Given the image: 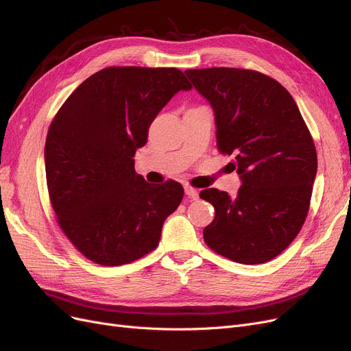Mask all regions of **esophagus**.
<instances>
[{
    "instance_id": "34e87169",
    "label": "esophagus",
    "mask_w": 351,
    "mask_h": 351,
    "mask_svg": "<svg viewBox=\"0 0 351 351\" xmlns=\"http://www.w3.org/2000/svg\"><path fill=\"white\" fill-rule=\"evenodd\" d=\"M185 195L188 197H191V199H197V196H199V195H197V191L192 186H185Z\"/></svg>"
}]
</instances>
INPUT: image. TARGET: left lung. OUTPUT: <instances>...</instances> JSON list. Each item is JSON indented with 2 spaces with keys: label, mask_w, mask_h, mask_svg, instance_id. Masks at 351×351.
Returning a JSON list of instances; mask_svg holds the SVG:
<instances>
[{
  "label": "left lung",
  "mask_w": 351,
  "mask_h": 351,
  "mask_svg": "<svg viewBox=\"0 0 351 351\" xmlns=\"http://www.w3.org/2000/svg\"><path fill=\"white\" fill-rule=\"evenodd\" d=\"M185 73L213 108L218 150L235 158L242 179L235 197L201 191L215 208L204 239L231 261L268 263L306 222L317 173L313 136L293 96L267 74L232 67Z\"/></svg>",
  "instance_id": "1"
}]
</instances>
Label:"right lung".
<instances>
[{"mask_svg":"<svg viewBox=\"0 0 351 351\" xmlns=\"http://www.w3.org/2000/svg\"><path fill=\"white\" fill-rule=\"evenodd\" d=\"M191 88L175 67H106L56 113L44 147L50 202L64 235L90 261L117 267L158 247L184 188L175 180L147 184L133 158L163 106Z\"/></svg>","mask_w":351,"mask_h":351,"instance_id":"obj_1","label":"right lung"}]
</instances>
